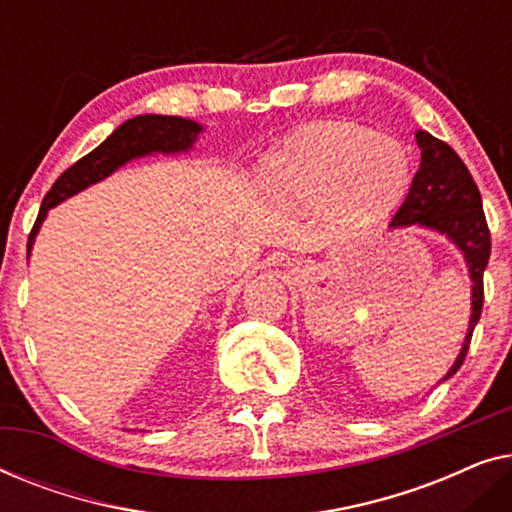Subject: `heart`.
Returning <instances> with one entry per match:
<instances>
[{"instance_id": "b5f03b06", "label": "heart", "mask_w": 512, "mask_h": 512, "mask_svg": "<svg viewBox=\"0 0 512 512\" xmlns=\"http://www.w3.org/2000/svg\"><path fill=\"white\" fill-rule=\"evenodd\" d=\"M410 179L412 158L405 144L354 123L300 128L258 167L265 198L293 209L321 207L328 226L345 235L387 219Z\"/></svg>"}]
</instances>
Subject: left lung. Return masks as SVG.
Instances as JSON below:
<instances>
[{
    "mask_svg": "<svg viewBox=\"0 0 512 512\" xmlns=\"http://www.w3.org/2000/svg\"><path fill=\"white\" fill-rule=\"evenodd\" d=\"M415 137L419 151H422V163H419L410 191L405 195L403 205L398 207L394 219H391L389 228H426L447 237L464 256L468 277H471L473 284L471 319H468L466 338L452 368L440 380L445 382L464 363L473 328L480 321L482 300H485L482 275H485L489 263L492 240H489V228L485 212H482L480 191L464 160L454 153L452 146L440 142L429 132L417 130Z\"/></svg>",
    "mask_w": 512,
    "mask_h": 512,
    "instance_id": "8db88e82",
    "label": "left lung"
}]
</instances>
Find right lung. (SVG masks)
Here are the masks:
<instances>
[{"mask_svg": "<svg viewBox=\"0 0 512 512\" xmlns=\"http://www.w3.org/2000/svg\"><path fill=\"white\" fill-rule=\"evenodd\" d=\"M202 130L205 128L191 121V118L158 114L135 116L123 125H118L95 151H90L88 156L76 160L69 170L62 172L58 181L51 186V191L46 193L37 221H34L30 240H27V256H30L32 244L37 240L41 223L48 216V209H53L76 193L86 191L88 186L97 184V181L107 179L109 174H114L118 167L130 163V160L153 156V153L170 156V153L191 151Z\"/></svg>", "mask_w": 512, "mask_h": 512, "instance_id": "add662e5", "label": "right lung"}]
</instances>
